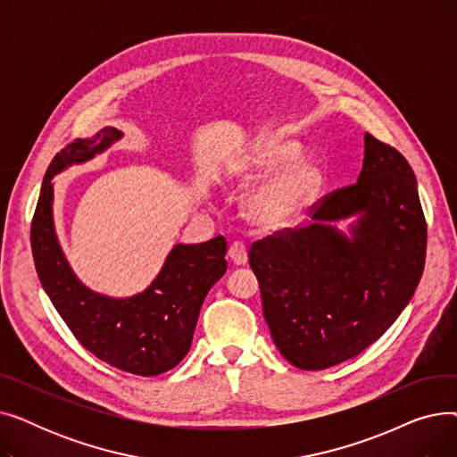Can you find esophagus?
<instances>
[{"label": "esophagus", "instance_id": "esophagus-1", "mask_svg": "<svg viewBox=\"0 0 457 457\" xmlns=\"http://www.w3.org/2000/svg\"><path fill=\"white\" fill-rule=\"evenodd\" d=\"M228 255L235 262V265H246V262H248V248L241 241L231 243V246L228 250Z\"/></svg>", "mask_w": 457, "mask_h": 457}]
</instances>
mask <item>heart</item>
I'll use <instances>...</instances> for the list:
<instances>
[{
	"label": "heart",
	"mask_w": 457,
	"mask_h": 457,
	"mask_svg": "<svg viewBox=\"0 0 457 457\" xmlns=\"http://www.w3.org/2000/svg\"><path fill=\"white\" fill-rule=\"evenodd\" d=\"M298 155L300 146L296 140L283 135H269L257 140L243 159L241 178L246 181L261 179L282 168L248 198V216L261 228L279 229L293 224L319 195L324 181L320 166L307 159L295 163Z\"/></svg>",
	"instance_id": "heart-1"
}]
</instances>
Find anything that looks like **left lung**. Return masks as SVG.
Returning <instances> with one entry per match:
<instances>
[{
  "instance_id": "obj_1",
  "label": "left lung",
  "mask_w": 457,
  "mask_h": 457,
  "mask_svg": "<svg viewBox=\"0 0 457 457\" xmlns=\"http://www.w3.org/2000/svg\"><path fill=\"white\" fill-rule=\"evenodd\" d=\"M313 224L283 228L250 246L262 315L291 365L324 370L367 350L415 295L428 228L405 157L365 133L357 183L322 196ZM361 213L348 239L329 221Z\"/></svg>"
}]
</instances>
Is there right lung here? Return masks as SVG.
Masks as SVG:
<instances>
[{
  "instance_id": "right-lung-1",
  "label": "right lung",
  "mask_w": 457,
  "mask_h": 457,
  "mask_svg": "<svg viewBox=\"0 0 457 457\" xmlns=\"http://www.w3.org/2000/svg\"><path fill=\"white\" fill-rule=\"evenodd\" d=\"M122 137L104 128L76 138L54 157L42 181L31 222V248L38 279L74 337L104 363L137 376H157L187 355L202 303L228 269L222 235L202 245H178L146 291L116 300L92 293L70 270L54 229V176L92 159Z\"/></svg>"
}]
</instances>
